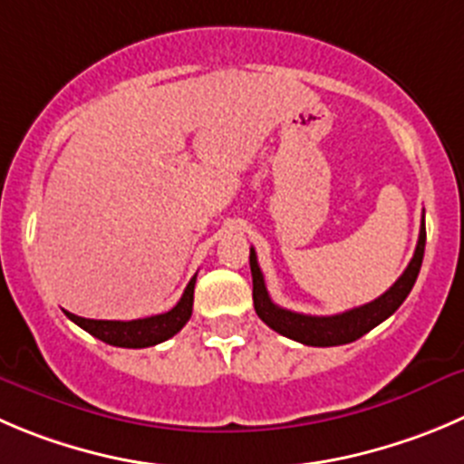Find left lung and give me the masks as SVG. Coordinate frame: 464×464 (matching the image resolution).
<instances>
[{
  "label": "left lung",
  "instance_id": "obj_1",
  "mask_svg": "<svg viewBox=\"0 0 464 464\" xmlns=\"http://www.w3.org/2000/svg\"><path fill=\"white\" fill-rule=\"evenodd\" d=\"M423 248H426V223H423L421 218L417 248H414V255L412 259H410L408 268L403 271V276H401L385 294L378 295L376 301L367 303V305L353 307V310L333 316L298 314V312L277 307L276 303L271 301V295H268L266 285H264V276L262 268H259L257 264L255 248H250L255 312H257V316L268 325V328L285 334V337L294 339V342L305 343V346H342V343H351L355 342V339H360L362 334H367L369 330L376 328L378 324H382L387 316L394 314L401 307V303L408 298L414 282H417L419 268H421Z\"/></svg>",
  "mask_w": 464,
  "mask_h": 464
}]
</instances>
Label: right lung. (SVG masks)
Wrapping results in <instances>:
<instances>
[{
	"label": "right lung",
	"mask_w": 464,
	"mask_h": 464,
	"mask_svg": "<svg viewBox=\"0 0 464 464\" xmlns=\"http://www.w3.org/2000/svg\"><path fill=\"white\" fill-rule=\"evenodd\" d=\"M193 289H196V276L191 277V282L187 285L182 298H179V303L173 310L163 312V314L145 316V319L97 321L83 319V316L70 314V312H65V316L70 321H74L79 328L91 333L92 337L102 339L104 343H111V346L121 348H148L154 346V343L166 342V339L178 334L187 325L193 312Z\"/></svg>",
	"instance_id": "right-lung-1"
}]
</instances>
